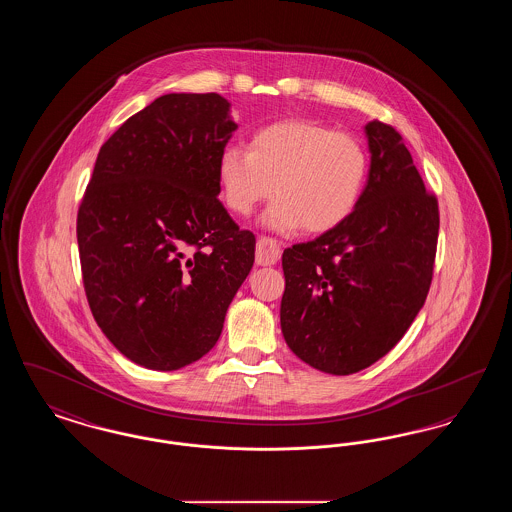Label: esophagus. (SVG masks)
Returning a JSON list of instances; mask_svg holds the SVG:
<instances>
[{"instance_id": "obj_1", "label": "esophagus", "mask_w": 512, "mask_h": 512, "mask_svg": "<svg viewBox=\"0 0 512 512\" xmlns=\"http://www.w3.org/2000/svg\"><path fill=\"white\" fill-rule=\"evenodd\" d=\"M280 255H282V247H280V244H278L276 240L267 238V236H261V238L257 240V257H255V259H257V265L270 267V265L278 263Z\"/></svg>"}]
</instances>
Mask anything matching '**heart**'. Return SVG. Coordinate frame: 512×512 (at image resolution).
<instances>
[{
	"mask_svg": "<svg viewBox=\"0 0 512 512\" xmlns=\"http://www.w3.org/2000/svg\"><path fill=\"white\" fill-rule=\"evenodd\" d=\"M370 159L347 132L315 121L274 122L257 130L247 149L224 147L217 180L224 205L247 217L261 201L278 197L265 215L274 230L303 226L328 232L349 219L365 194Z\"/></svg>",
	"mask_w": 512,
	"mask_h": 512,
	"instance_id": "heart-1",
	"label": "heart"
}]
</instances>
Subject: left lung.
<instances>
[{"mask_svg":"<svg viewBox=\"0 0 512 512\" xmlns=\"http://www.w3.org/2000/svg\"><path fill=\"white\" fill-rule=\"evenodd\" d=\"M365 130L372 157L357 209L282 255L284 340L336 376L374 365L405 336L430 292L438 249V197L424 188L403 136L382 121Z\"/></svg>","mask_w":512,"mask_h":512,"instance_id":"left-lung-1","label":"left lung"}]
</instances>
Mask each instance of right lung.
I'll list each match as a JSON object with an SVG mask.
<instances>
[{
  "instance_id": "obj_1",
  "label": "right lung",
  "mask_w": 512,
  "mask_h": 512,
  "mask_svg": "<svg viewBox=\"0 0 512 512\" xmlns=\"http://www.w3.org/2000/svg\"><path fill=\"white\" fill-rule=\"evenodd\" d=\"M219 94H167L101 146L76 217L82 282L126 359L178 370L213 349L255 261L220 203L217 161L238 124Z\"/></svg>"
}]
</instances>
